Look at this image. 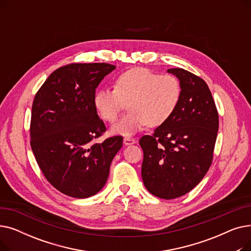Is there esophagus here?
<instances>
[{
	"mask_svg": "<svg viewBox=\"0 0 251 251\" xmlns=\"http://www.w3.org/2000/svg\"><path fill=\"white\" fill-rule=\"evenodd\" d=\"M123 142H124L125 146H129V144H133V143H135V140H134L133 138H130V137H125V138L123 139Z\"/></svg>",
	"mask_w": 251,
	"mask_h": 251,
	"instance_id": "1",
	"label": "esophagus"
}]
</instances>
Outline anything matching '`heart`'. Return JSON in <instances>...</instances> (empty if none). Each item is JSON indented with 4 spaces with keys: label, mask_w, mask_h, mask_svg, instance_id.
Returning <instances> with one entry per match:
<instances>
[{
    "label": "heart",
    "mask_w": 251,
    "mask_h": 251,
    "mask_svg": "<svg viewBox=\"0 0 251 251\" xmlns=\"http://www.w3.org/2000/svg\"><path fill=\"white\" fill-rule=\"evenodd\" d=\"M181 94L175 76L132 68L116 78L114 88L99 89L94 105L102 120L113 123L128 101L129 113L112 127V132L129 136L148 124L155 127L165 123L177 109Z\"/></svg>",
    "instance_id": "obj_1"
}]
</instances>
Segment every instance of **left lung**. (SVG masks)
Instances as JSON below:
<instances>
[{"mask_svg":"<svg viewBox=\"0 0 251 251\" xmlns=\"http://www.w3.org/2000/svg\"><path fill=\"white\" fill-rule=\"evenodd\" d=\"M168 72L180 81L179 104L152 135L142 136L139 144L144 186L156 197L173 200L193 189L212 165L219 115L202 78L182 68Z\"/></svg>","mask_w":251,"mask_h":251,"instance_id":"obj_1","label":"left lung"}]
</instances>
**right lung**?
<instances>
[{
    "mask_svg": "<svg viewBox=\"0 0 251 251\" xmlns=\"http://www.w3.org/2000/svg\"><path fill=\"white\" fill-rule=\"evenodd\" d=\"M116 66L73 63L52 72L34 97L30 146L47 180L60 192L87 199L108 180L123 137L95 142L105 130L94 105L96 89Z\"/></svg>",
    "mask_w": 251,
    "mask_h": 251,
    "instance_id": "right-lung-1",
    "label": "right lung"
}]
</instances>
